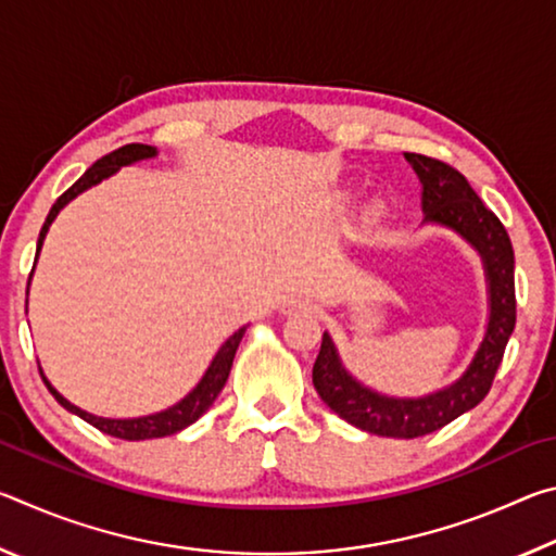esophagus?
<instances>
[{
	"label": "esophagus",
	"instance_id": "obj_1",
	"mask_svg": "<svg viewBox=\"0 0 556 556\" xmlns=\"http://www.w3.org/2000/svg\"><path fill=\"white\" fill-rule=\"evenodd\" d=\"M312 306H314V301L304 296V294H291V296H285L279 301V312L287 314V316L301 314V312H312Z\"/></svg>",
	"mask_w": 556,
	"mask_h": 556
}]
</instances>
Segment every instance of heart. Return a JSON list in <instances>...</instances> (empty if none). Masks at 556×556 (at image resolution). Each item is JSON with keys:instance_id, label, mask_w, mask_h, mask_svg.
I'll return each instance as SVG.
<instances>
[{"instance_id": "1", "label": "heart", "mask_w": 556, "mask_h": 556, "mask_svg": "<svg viewBox=\"0 0 556 556\" xmlns=\"http://www.w3.org/2000/svg\"><path fill=\"white\" fill-rule=\"evenodd\" d=\"M380 208H382V205H380V203H375V208H372V211H375V213H378Z\"/></svg>"}]
</instances>
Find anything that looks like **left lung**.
Wrapping results in <instances>:
<instances>
[{"label":"left lung","instance_id":"obj_1","mask_svg":"<svg viewBox=\"0 0 556 556\" xmlns=\"http://www.w3.org/2000/svg\"><path fill=\"white\" fill-rule=\"evenodd\" d=\"M421 184V225L458 235L481 257L488 296L485 331L466 370L434 392L397 397L370 388L345 368L333 338L324 331L314 363L318 397L348 425L368 434L417 439L481 404L515 328V255L503 223L485 208L464 174L421 154H404Z\"/></svg>","mask_w":556,"mask_h":556}]
</instances>
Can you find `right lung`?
Returning <instances> with one entry per match:
<instances>
[{"label":"right lung","mask_w":556,"mask_h":556,"mask_svg":"<svg viewBox=\"0 0 556 556\" xmlns=\"http://www.w3.org/2000/svg\"><path fill=\"white\" fill-rule=\"evenodd\" d=\"M159 152L156 147H149V144H127V147H119L115 152H110L108 156L98 159L96 164H92L86 174H83L78 181H75L68 191H65L59 201L53 203V208L49 211V218H46L43 228L39 232V244H36V260L41 255V248H43V240H46V232H49L51 223L55 220V215H59L65 205H68L73 199H78L80 193H86L88 188L98 186L105 181V178L115 176L122 166H131L137 162H147V159H154ZM34 277V271H31ZM31 277H29V285H31ZM29 304V301H26ZM250 326V324H248ZM248 326H242L235 331L232 336L225 338V343L218 348V353L213 355V361L205 372L201 375V380L193 384L191 390H188L181 400L174 402L172 407L166 409H159L152 414H142V417H100V414H92L80 409L78 404H73L71 400H65L63 394L53 388L51 380L46 378L43 368L39 365L41 370V378L46 382V388L55 397V402L61 404L63 409H68L75 417L86 419L88 425H92L96 429H100L102 434H110V437H117V439H125V441H144V439H162V437H172L176 431H181L186 427H191L193 421H199L205 412L213 407L215 397H218L220 390L225 388V382H228V375L232 368V357L235 351H238V345L242 341L244 331H248Z\"/></svg>","instance_id":"obj_1"}]
</instances>
